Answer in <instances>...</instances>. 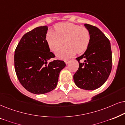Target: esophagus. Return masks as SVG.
Returning a JSON list of instances; mask_svg holds the SVG:
<instances>
[{
    "label": "esophagus",
    "instance_id": "1",
    "mask_svg": "<svg viewBox=\"0 0 125 125\" xmlns=\"http://www.w3.org/2000/svg\"><path fill=\"white\" fill-rule=\"evenodd\" d=\"M64 62H65V63L66 64H67L69 63V60H65V61H64Z\"/></svg>",
    "mask_w": 125,
    "mask_h": 125
}]
</instances>
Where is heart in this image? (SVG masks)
I'll use <instances>...</instances> for the list:
<instances>
[{
	"label": "heart",
	"mask_w": 125,
	"mask_h": 125,
	"mask_svg": "<svg viewBox=\"0 0 125 125\" xmlns=\"http://www.w3.org/2000/svg\"><path fill=\"white\" fill-rule=\"evenodd\" d=\"M56 31H50L46 35L48 46L56 51L65 41L66 46L56 51L60 59H67L75 53L81 54L86 50L90 42L91 34L85 27L71 23H59L55 26Z\"/></svg>",
	"instance_id": "b5f03b06"
}]
</instances>
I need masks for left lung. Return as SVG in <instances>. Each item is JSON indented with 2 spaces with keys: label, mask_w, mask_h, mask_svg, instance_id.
Wrapping results in <instances>:
<instances>
[{
  "label": "left lung",
  "mask_w": 125,
  "mask_h": 125,
  "mask_svg": "<svg viewBox=\"0 0 125 125\" xmlns=\"http://www.w3.org/2000/svg\"><path fill=\"white\" fill-rule=\"evenodd\" d=\"M84 26L90 32V42L84 54L76 58L79 68L74 75V81L78 87L93 90L101 87L109 78L112 52L110 41L98 28L89 24Z\"/></svg>",
  "instance_id": "obj_1"
}]
</instances>
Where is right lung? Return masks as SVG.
Returning a JSON list of instances; mask_svg holds the SVG:
<instances>
[{
  "label": "right lung",
  "mask_w": 125,
  "mask_h": 125,
  "mask_svg": "<svg viewBox=\"0 0 125 125\" xmlns=\"http://www.w3.org/2000/svg\"><path fill=\"white\" fill-rule=\"evenodd\" d=\"M47 26H40L25 34L16 47L14 66L21 85L36 94L49 93L56 87L59 73L66 66L63 61L54 60L46 40Z\"/></svg>",
  "instance_id": "obj_1"
}]
</instances>
